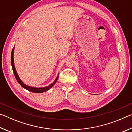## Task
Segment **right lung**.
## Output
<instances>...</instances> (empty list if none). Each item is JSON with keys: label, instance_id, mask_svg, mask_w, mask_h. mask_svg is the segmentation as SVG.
<instances>
[{"label": "right lung", "instance_id": "add662e5", "mask_svg": "<svg viewBox=\"0 0 132 132\" xmlns=\"http://www.w3.org/2000/svg\"><path fill=\"white\" fill-rule=\"evenodd\" d=\"M14 47L13 48L12 51V54H11V64H12L13 71V73H14V76L15 77V79H16L18 82H19V83L20 84L23 88H24L25 89H26V90H27L28 91H31V92L35 93H43V92H45V91H48V90H50V89L51 87H52L53 85H54L56 83V81L57 80L58 77H59V76H57L56 77V79H55V80L54 81V82H53V83H52L51 85H50V86H48L47 87H42V88L31 87L26 86V84H24L23 82H22V81L20 80V79L19 78V76H18V75H17V71H16V70H15L14 64V61H13V53H14Z\"/></svg>", "mask_w": 132, "mask_h": 132}]
</instances>
